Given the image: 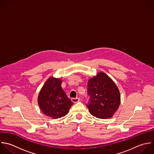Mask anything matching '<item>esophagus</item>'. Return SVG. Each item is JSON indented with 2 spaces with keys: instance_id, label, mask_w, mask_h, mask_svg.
<instances>
[{
  "instance_id": "obj_1",
  "label": "esophagus",
  "mask_w": 154,
  "mask_h": 154,
  "mask_svg": "<svg viewBox=\"0 0 154 154\" xmlns=\"http://www.w3.org/2000/svg\"><path fill=\"white\" fill-rule=\"evenodd\" d=\"M71 100L74 103H77L80 101V98H72L71 99Z\"/></svg>"
}]
</instances>
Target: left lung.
Masks as SVG:
<instances>
[{"label": "left lung", "instance_id": "obj_1", "mask_svg": "<svg viewBox=\"0 0 154 154\" xmlns=\"http://www.w3.org/2000/svg\"><path fill=\"white\" fill-rule=\"evenodd\" d=\"M86 105L90 113L100 119H109L118 110L121 103L119 90L112 79L103 72L89 79Z\"/></svg>", "mask_w": 154, "mask_h": 154}]
</instances>
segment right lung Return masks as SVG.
Instances as JSON below:
<instances>
[{"label": "right lung", "instance_id": "1", "mask_svg": "<svg viewBox=\"0 0 154 154\" xmlns=\"http://www.w3.org/2000/svg\"><path fill=\"white\" fill-rule=\"evenodd\" d=\"M62 80L50 77L42 87L38 103L42 112L53 119H58L68 114L74 104L61 87Z\"/></svg>", "mask_w": 154, "mask_h": 154}]
</instances>
